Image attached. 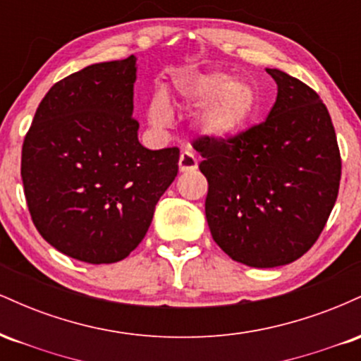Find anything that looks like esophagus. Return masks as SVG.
Masks as SVG:
<instances>
[{
  "label": "esophagus",
  "instance_id": "obj_1",
  "mask_svg": "<svg viewBox=\"0 0 361 361\" xmlns=\"http://www.w3.org/2000/svg\"><path fill=\"white\" fill-rule=\"evenodd\" d=\"M178 168H180L181 173H188V171H195L198 168V161L197 156L192 149H185L183 152L180 154V161H178Z\"/></svg>",
  "mask_w": 361,
  "mask_h": 361
}]
</instances>
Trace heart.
<instances>
[{
	"label": "heart",
	"instance_id": "heart-1",
	"mask_svg": "<svg viewBox=\"0 0 361 361\" xmlns=\"http://www.w3.org/2000/svg\"><path fill=\"white\" fill-rule=\"evenodd\" d=\"M176 93L183 105L200 106L197 126L202 134L217 142L241 135L259 111V94L255 86L221 71L180 81ZM147 117L156 127L168 126L171 120L168 103L161 94L152 100Z\"/></svg>",
	"mask_w": 361,
	"mask_h": 361
}]
</instances>
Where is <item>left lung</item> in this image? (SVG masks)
I'll list each match as a JSON object with an SVG mask.
<instances>
[{
	"instance_id": "obj_1",
	"label": "left lung",
	"mask_w": 361,
	"mask_h": 361,
	"mask_svg": "<svg viewBox=\"0 0 361 361\" xmlns=\"http://www.w3.org/2000/svg\"><path fill=\"white\" fill-rule=\"evenodd\" d=\"M267 120L235 139H197L209 181L205 217L234 261L275 268L317 241L336 202L341 156L329 111L307 85L280 69Z\"/></svg>"
}]
</instances>
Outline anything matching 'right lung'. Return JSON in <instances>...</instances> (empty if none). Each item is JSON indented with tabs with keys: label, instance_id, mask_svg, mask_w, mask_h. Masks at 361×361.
<instances>
[{
	"label": "right lung",
	"instance_id": "add662e5",
	"mask_svg": "<svg viewBox=\"0 0 361 361\" xmlns=\"http://www.w3.org/2000/svg\"><path fill=\"white\" fill-rule=\"evenodd\" d=\"M135 62H98L56 82L23 140L32 221L51 246L85 263L127 258L178 173V147L139 142Z\"/></svg>",
	"mask_w": 361,
	"mask_h": 361
}]
</instances>
